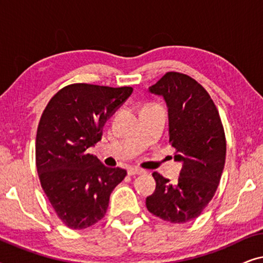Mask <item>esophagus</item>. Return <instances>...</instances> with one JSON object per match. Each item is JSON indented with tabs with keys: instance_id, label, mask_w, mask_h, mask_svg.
Returning <instances> with one entry per match:
<instances>
[{
	"instance_id": "34e87169",
	"label": "esophagus",
	"mask_w": 263,
	"mask_h": 263,
	"mask_svg": "<svg viewBox=\"0 0 263 263\" xmlns=\"http://www.w3.org/2000/svg\"><path fill=\"white\" fill-rule=\"evenodd\" d=\"M143 171L142 168H138V167H130V168H128V175L129 176H134V175H141V174H143Z\"/></svg>"
}]
</instances>
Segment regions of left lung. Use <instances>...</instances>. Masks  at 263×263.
<instances>
[{
	"label": "left lung",
	"mask_w": 263,
	"mask_h": 263,
	"mask_svg": "<svg viewBox=\"0 0 263 263\" xmlns=\"http://www.w3.org/2000/svg\"><path fill=\"white\" fill-rule=\"evenodd\" d=\"M149 92L167 104L174 158L183 167L176 184L153 172L157 186L146 207L165 221L183 224L199 217L217 192L226 157L224 127L211 96L189 75L167 71Z\"/></svg>",
	"instance_id": "1"
}]
</instances>
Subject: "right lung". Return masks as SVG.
<instances>
[{
  "mask_svg": "<svg viewBox=\"0 0 263 263\" xmlns=\"http://www.w3.org/2000/svg\"><path fill=\"white\" fill-rule=\"evenodd\" d=\"M133 88L71 84L43 111L35 138V166L46 197L69 229L82 230L104 218L109 199L127 171L107 167L87 148L102 140L107 118Z\"/></svg>",
  "mask_w": 263,
  "mask_h": 263,
  "instance_id": "obj_1",
  "label": "right lung"
}]
</instances>
